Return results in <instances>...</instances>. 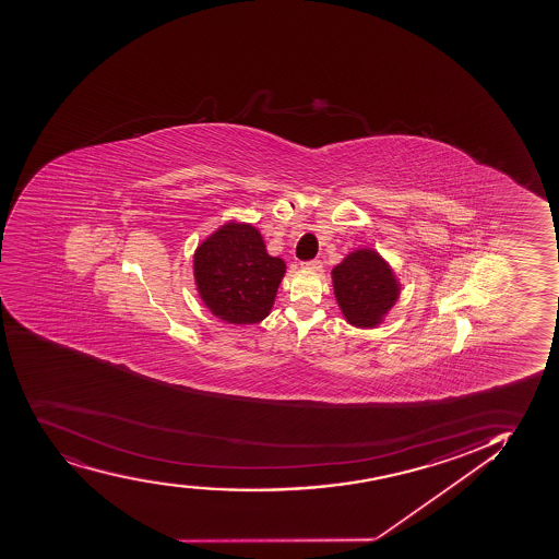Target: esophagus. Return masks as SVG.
<instances>
[{"mask_svg":"<svg viewBox=\"0 0 559 559\" xmlns=\"http://www.w3.org/2000/svg\"><path fill=\"white\" fill-rule=\"evenodd\" d=\"M321 261H317V259H314V261H304L302 263V269L311 270V272H319V270H321Z\"/></svg>","mask_w":559,"mask_h":559,"instance_id":"esophagus-1","label":"esophagus"}]
</instances>
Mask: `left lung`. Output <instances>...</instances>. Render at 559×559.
<instances>
[{"mask_svg":"<svg viewBox=\"0 0 559 559\" xmlns=\"http://www.w3.org/2000/svg\"><path fill=\"white\" fill-rule=\"evenodd\" d=\"M332 283L341 313L356 328L382 324L401 295L392 266L372 248L350 251L332 270Z\"/></svg>","mask_w":559,"mask_h":559,"instance_id":"left-lung-1","label":"left lung"}]
</instances>
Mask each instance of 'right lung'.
Returning a JSON list of instances; mask_svg holds the SVG:
<instances>
[{"instance_id":"obj_1","label":"right lung","mask_w":559,"mask_h":559,"mask_svg":"<svg viewBox=\"0 0 559 559\" xmlns=\"http://www.w3.org/2000/svg\"><path fill=\"white\" fill-rule=\"evenodd\" d=\"M285 261L269 255L257 227L225 222L193 253V280L212 314L229 324H255L272 311Z\"/></svg>"}]
</instances>
